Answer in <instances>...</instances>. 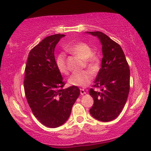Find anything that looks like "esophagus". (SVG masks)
Here are the masks:
<instances>
[{
    "label": "esophagus",
    "instance_id": "34e87169",
    "mask_svg": "<svg viewBox=\"0 0 151 151\" xmlns=\"http://www.w3.org/2000/svg\"><path fill=\"white\" fill-rule=\"evenodd\" d=\"M80 93H81V95H84V94H86V91H85L84 89H82V88H81L80 89Z\"/></svg>",
    "mask_w": 151,
    "mask_h": 151
}]
</instances>
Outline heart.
<instances>
[{
	"mask_svg": "<svg viewBox=\"0 0 151 151\" xmlns=\"http://www.w3.org/2000/svg\"><path fill=\"white\" fill-rule=\"evenodd\" d=\"M65 50L75 54L84 60L85 64L91 70L95 72L99 69V58L93 53V49L88 43L79 42L65 47ZM56 66L58 70L63 74H68L66 55L64 52H60L55 58ZM93 78L91 72L88 70L74 72L69 78L68 82L70 85L75 86H86L91 83Z\"/></svg>",
	"mask_w": 151,
	"mask_h": 151,
	"instance_id": "1",
	"label": "heart"
}]
</instances>
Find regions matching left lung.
Returning a JSON list of instances; mask_svg holds the SVG:
<instances>
[{
	"label": "left lung",
	"instance_id": "left-lung-1",
	"mask_svg": "<svg viewBox=\"0 0 151 151\" xmlns=\"http://www.w3.org/2000/svg\"><path fill=\"white\" fill-rule=\"evenodd\" d=\"M97 36L102 45L101 68L89 94L93 99L90 109L92 117L101 122H110L120 114L127 100L130 88V70L121 46L101 32H87Z\"/></svg>",
	"mask_w": 151,
	"mask_h": 151
}]
</instances>
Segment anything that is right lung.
<instances>
[{"mask_svg": "<svg viewBox=\"0 0 151 151\" xmlns=\"http://www.w3.org/2000/svg\"><path fill=\"white\" fill-rule=\"evenodd\" d=\"M64 34L47 36L29 53L24 81L25 95L34 115L50 128L63 125L80 94L77 86L63 89L65 83L56 66L55 47Z\"/></svg>", "mask_w": 151, "mask_h": 151, "instance_id": "right-lung-1", "label": "right lung"}]
</instances>
